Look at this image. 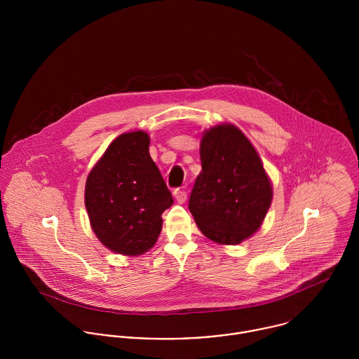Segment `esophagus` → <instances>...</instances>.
Here are the masks:
<instances>
[{"label": "esophagus", "instance_id": "34e87169", "mask_svg": "<svg viewBox=\"0 0 359 359\" xmlns=\"http://www.w3.org/2000/svg\"><path fill=\"white\" fill-rule=\"evenodd\" d=\"M174 198L177 201V203L180 205H184L187 202V192L184 189H175L174 192Z\"/></svg>", "mask_w": 359, "mask_h": 359}]
</instances>
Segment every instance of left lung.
Masks as SVG:
<instances>
[{
    "label": "left lung",
    "mask_w": 359,
    "mask_h": 359,
    "mask_svg": "<svg viewBox=\"0 0 359 359\" xmlns=\"http://www.w3.org/2000/svg\"><path fill=\"white\" fill-rule=\"evenodd\" d=\"M202 171L189 210L196 225L218 245H239L255 235L269 210L273 191L256 148L233 124L205 130Z\"/></svg>",
    "instance_id": "obj_1"
}]
</instances>
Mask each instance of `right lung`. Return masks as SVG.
I'll list each match as a JSON object with an SVG mask.
<instances>
[{"mask_svg": "<svg viewBox=\"0 0 359 359\" xmlns=\"http://www.w3.org/2000/svg\"><path fill=\"white\" fill-rule=\"evenodd\" d=\"M149 144L141 130L118 135L87 177L84 198L91 228L117 255L151 250L161 232V214L174 203Z\"/></svg>", "mask_w": 359, "mask_h": 359, "instance_id": "add662e5", "label": "right lung"}]
</instances>
